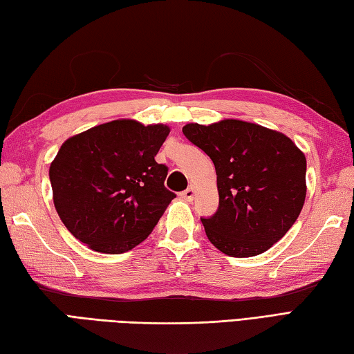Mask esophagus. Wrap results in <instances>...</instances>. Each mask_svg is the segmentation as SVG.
<instances>
[{"mask_svg": "<svg viewBox=\"0 0 354 354\" xmlns=\"http://www.w3.org/2000/svg\"><path fill=\"white\" fill-rule=\"evenodd\" d=\"M181 198L185 199V201H192L194 198V189H193V187H189V189L184 190L181 193Z\"/></svg>", "mask_w": 354, "mask_h": 354, "instance_id": "esophagus-1", "label": "esophagus"}]
</instances>
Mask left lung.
Wrapping results in <instances>:
<instances>
[{
	"label": "left lung",
	"mask_w": 354,
	"mask_h": 354,
	"mask_svg": "<svg viewBox=\"0 0 354 354\" xmlns=\"http://www.w3.org/2000/svg\"><path fill=\"white\" fill-rule=\"evenodd\" d=\"M183 132L216 167L219 208L201 219L209 242L231 257L268 251L303 209L304 153L284 133L242 120L190 123Z\"/></svg>",
	"instance_id": "1"
}]
</instances>
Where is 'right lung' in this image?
Returning a JSON list of instances; mask_svg holds the SVG:
<instances>
[{
  "label": "right lung",
  "instance_id": "1",
  "mask_svg": "<svg viewBox=\"0 0 354 354\" xmlns=\"http://www.w3.org/2000/svg\"><path fill=\"white\" fill-rule=\"evenodd\" d=\"M170 129L114 120L66 140L50 165L53 202L91 250L122 254L145 240L176 198L155 156Z\"/></svg>",
  "mask_w": 354,
  "mask_h": 354
}]
</instances>
